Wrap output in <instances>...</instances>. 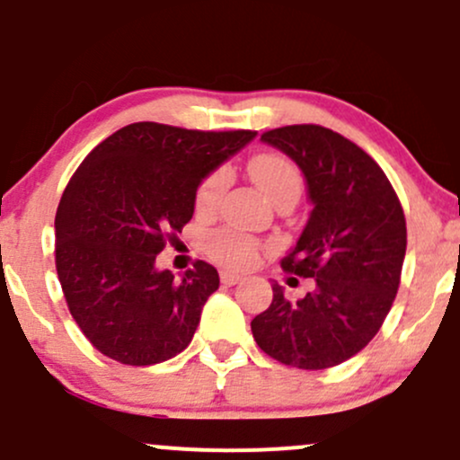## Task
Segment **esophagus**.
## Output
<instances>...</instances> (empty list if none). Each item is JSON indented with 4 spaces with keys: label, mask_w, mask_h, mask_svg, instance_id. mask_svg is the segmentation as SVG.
<instances>
[{
    "label": "esophagus",
    "mask_w": 460,
    "mask_h": 460,
    "mask_svg": "<svg viewBox=\"0 0 460 460\" xmlns=\"http://www.w3.org/2000/svg\"><path fill=\"white\" fill-rule=\"evenodd\" d=\"M240 279L243 278H240L238 273H231V270H222L220 273V282L226 284V287H234V284H238Z\"/></svg>",
    "instance_id": "34e87169"
}]
</instances>
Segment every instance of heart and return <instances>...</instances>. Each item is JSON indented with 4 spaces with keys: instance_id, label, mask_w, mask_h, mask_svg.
<instances>
[{
    "instance_id": "heart-1",
    "label": "heart",
    "mask_w": 460,
    "mask_h": 460,
    "mask_svg": "<svg viewBox=\"0 0 460 460\" xmlns=\"http://www.w3.org/2000/svg\"><path fill=\"white\" fill-rule=\"evenodd\" d=\"M249 173L255 181V185L260 187L267 196L275 202L284 200V198H295L297 200L299 193H302V172L297 165L287 158L284 154H258L249 161ZM226 185V173L222 169L211 172L205 181L198 185L196 190V209L207 214L217 205L220 200L222 190ZM207 251H209L211 258L216 262H220L222 267L234 269V270H244L251 269L260 258V243L251 235L240 234L235 229H220L216 234H211L209 243H207Z\"/></svg>"
}]
</instances>
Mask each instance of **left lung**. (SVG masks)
Returning <instances> with one entry per match:
<instances>
[{"label":"left lung","mask_w":460,"mask_h":460,"mask_svg":"<svg viewBox=\"0 0 460 460\" xmlns=\"http://www.w3.org/2000/svg\"><path fill=\"white\" fill-rule=\"evenodd\" d=\"M262 141L306 178L313 211L282 269L315 284L299 299L273 284V302L251 322L253 340L284 366L332 368L368 346L390 313L408 244L403 207L384 169L332 129L287 125Z\"/></svg>","instance_id":"1"}]
</instances>
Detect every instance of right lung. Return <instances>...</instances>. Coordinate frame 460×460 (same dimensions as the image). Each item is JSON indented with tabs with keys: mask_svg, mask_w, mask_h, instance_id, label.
Instances as JSON below:
<instances>
[{
	"mask_svg": "<svg viewBox=\"0 0 460 460\" xmlns=\"http://www.w3.org/2000/svg\"><path fill=\"white\" fill-rule=\"evenodd\" d=\"M253 137L143 120L85 156L57 209L55 264L67 308L96 350L152 366L190 346L220 278L196 260L176 279L156 269V255L191 220L202 178Z\"/></svg>",
	"mask_w": 460,
	"mask_h": 460,
	"instance_id": "right-lung-1",
	"label": "right lung"
}]
</instances>
